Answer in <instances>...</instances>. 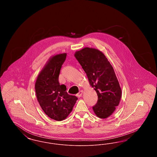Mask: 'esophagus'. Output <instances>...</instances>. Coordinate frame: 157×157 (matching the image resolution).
I'll return each instance as SVG.
<instances>
[{"mask_svg": "<svg viewBox=\"0 0 157 157\" xmlns=\"http://www.w3.org/2000/svg\"><path fill=\"white\" fill-rule=\"evenodd\" d=\"M82 94H83V90H80V91L76 94V96L78 98H80L82 96Z\"/></svg>", "mask_w": 157, "mask_h": 157, "instance_id": "esophagus-1", "label": "esophagus"}]
</instances>
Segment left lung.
Instances as JSON below:
<instances>
[{
    "instance_id": "left-lung-1",
    "label": "left lung",
    "mask_w": 157,
    "mask_h": 157,
    "mask_svg": "<svg viewBox=\"0 0 157 157\" xmlns=\"http://www.w3.org/2000/svg\"><path fill=\"white\" fill-rule=\"evenodd\" d=\"M96 91L98 102L92 108L101 119L111 116L118 106L122 90L111 64L99 50L85 47L74 55Z\"/></svg>"
}]
</instances>
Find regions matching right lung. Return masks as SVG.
Wrapping results in <instances>:
<instances>
[{
	"instance_id": "obj_1",
	"label": "right lung",
	"mask_w": 157,
	"mask_h": 157,
	"mask_svg": "<svg viewBox=\"0 0 157 157\" xmlns=\"http://www.w3.org/2000/svg\"><path fill=\"white\" fill-rule=\"evenodd\" d=\"M67 53L54 55L48 60L37 76L35 91L42 109L51 119L60 121L72 112L78 98L70 95L65 85L58 81L60 70L66 59Z\"/></svg>"
}]
</instances>
